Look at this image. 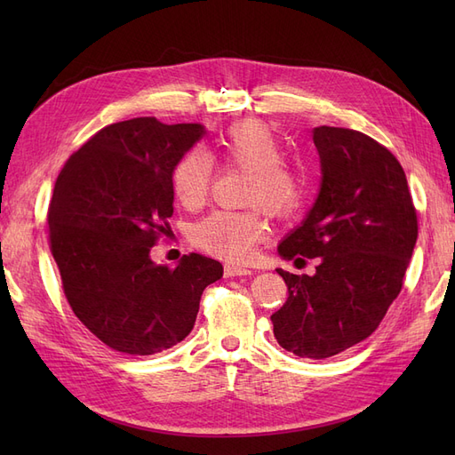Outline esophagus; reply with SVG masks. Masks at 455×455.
Returning <instances> with one entry per match:
<instances>
[{
    "label": "esophagus",
    "instance_id": "esophagus-1",
    "mask_svg": "<svg viewBox=\"0 0 455 455\" xmlns=\"http://www.w3.org/2000/svg\"><path fill=\"white\" fill-rule=\"evenodd\" d=\"M224 275L226 277H241V275H252V271L249 267H241V266H231L228 264L224 267Z\"/></svg>",
    "mask_w": 455,
    "mask_h": 455
}]
</instances>
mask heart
Returning <instances> with one entry per match:
<instances>
[{"label":"heart","mask_w":455,"mask_h":455,"mask_svg":"<svg viewBox=\"0 0 455 455\" xmlns=\"http://www.w3.org/2000/svg\"><path fill=\"white\" fill-rule=\"evenodd\" d=\"M220 151L226 164L246 171L244 203L267 206L273 216H291L304 206L309 194V178L296 164L283 159V142L267 123L243 119L229 125ZM212 159L194 148L176 163L172 191L186 209H197L209 197L212 184ZM269 233L266 212L260 206L249 211H216L191 228V239L203 251L229 261L249 258L258 243Z\"/></svg>","instance_id":"heart-1"}]
</instances>
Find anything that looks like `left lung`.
Returning a JSON list of instances; mask_svg holds the SVG:
<instances>
[{
  "label": "left lung",
  "instance_id": "obj_1",
  "mask_svg": "<svg viewBox=\"0 0 455 455\" xmlns=\"http://www.w3.org/2000/svg\"><path fill=\"white\" fill-rule=\"evenodd\" d=\"M319 197L304 224L279 244L284 259L316 258L315 275L277 273L288 286L271 315L279 346L328 359L366 339L404 284L418 239L406 174L391 151L353 129L316 127Z\"/></svg>",
  "mask_w": 455,
  "mask_h": 455
}]
</instances>
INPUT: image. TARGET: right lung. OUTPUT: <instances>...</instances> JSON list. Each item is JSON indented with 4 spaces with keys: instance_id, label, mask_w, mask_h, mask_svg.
I'll return each mask as SVG.
<instances>
[{
    "instance_id": "1",
    "label": "right lung",
    "mask_w": 455,
    "mask_h": 455,
    "mask_svg": "<svg viewBox=\"0 0 455 455\" xmlns=\"http://www.w3.org/2000/svg\"><path fill=\"white\" fill-rule=\"evenodd\" d=\"M204 134L197 123L134 117L100 129L66 161L49 204V244L77 319L108 347L154 355L196 324L220 261L186 254L176 267L149 251L171 231L172 171Z\"/></svg>"
}]
</instances>
